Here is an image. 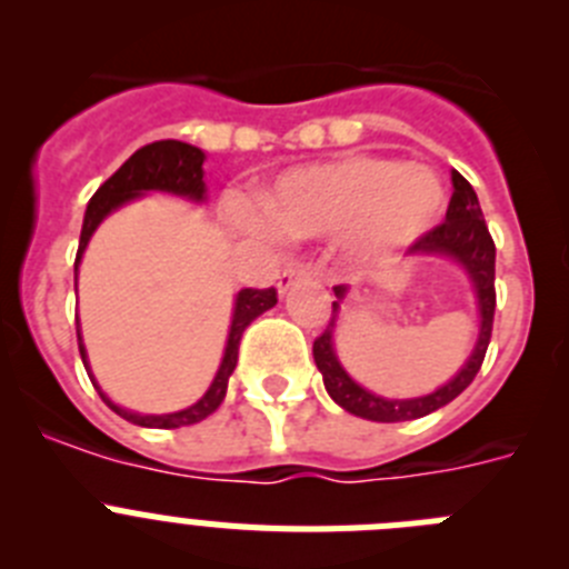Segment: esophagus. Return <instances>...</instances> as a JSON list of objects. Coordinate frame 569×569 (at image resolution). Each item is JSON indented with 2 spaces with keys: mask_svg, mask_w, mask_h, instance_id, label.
I'll list each match as a JSON object with an SVG mask.
<instances>
[{
  "mask_svg": "<svg viewBox=\"0 0 569 569\" xmlns=\"http://www.w3.org/2000/svg\"><path fill=\"white\" fill-rule=\"evenodd\" d=\"M305 279H308V268H301V264H290V268L281 270L279 279H276V290H279V296H284L290 288H293L296 281H305Z\"/></svg>",
  "mask_w": 569,
  "mask_h": 569,
  "instance_id": "34e87169",
  "label": "esophagus"
}]
</instances>
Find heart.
Masks as SVG:
<instances>
[{
	"label": "heart",
	"instance_id": "heart-1",
	"mask_svg": "<svg viewBox=\"0 0 569 569\" xmlns=\"http://www.w3.org/2000/svg\"><path fill=\"white\" fill-rule=\"evenodd\" d=\"M445 202V182L427 164L345 156L281 173L261 202V222L293 241L341 233L347 261L376 264L425 239Z\"/></svg>",
	"mask_w": 569,
	"mask_h": 569
}]
</instances>
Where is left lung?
<instances>
[{
	"instance_id": "obj_1",
	"label": "left lung",
	"mask_w": 569,
	"mask_h": 569,
	"mask_svg": "<svg viewBox=\"0 0 569 569\" xmlns=\"http://www.w3.org/2000/svg\"><path fill=\"white\" fill-rule=\"evenodd\" d=\"M450 179H453V199H450V208H447L445 224H439L425 239L416 241L413 248L407 250V256L410 259L456 261L465 270L472 288V299H476V313H479L476 345H472L465 365L456 370V376H450L445 385L436 387L433 393L413 396V399H387V396L361 387L339 361V353H336V321H339L341 305H345L350 288L347 284L333 288V316H330L328 330L313 341V359L330 399L341 410L359 416V419L410 421L433 413L439 407L450 405L459 393H465L470 381L476 379V373H479L481 361H485L492 333V313H496V288H492L496 284V244L490 239V230H487L485 216H481L479 208V196H476L472 184L459 170H453Z\"/></svg>"
}]
</instances>
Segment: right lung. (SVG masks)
<instances>
[{"label":"right lung","mask_w":569,"mask_h":569,"mask_svg":"<svg viewBox=\"0 0 569 569\" xmlns=\"http://www.w3.org/2000/svg\"><path fill=\"white\" fill-rule=\"evenodd\" d=\"M204 150L196 148V144L188 142H176V139H164V142L144 144V148L136 150L122 168L110 176L108 182L90 196L88 210H84V222H82V236H79V253L77 264H73V279L79 273V261H82L84 250H88L90 236L97 233L99 224L108 219L113 210L124 208L133 199H142L148 193H170V196H182L193 204L208 202V184H204ZM276 305V290H253L244 288L236 293L233 299V313H230V328H228V341H224V353L222 361H219V370H216L213 381L204 390V396L199 401H193L184 410H176V413H136V410H128V407L116 405L108 393H104L99 381L90 373V361L88 350H84L82 330H77L79 336V353H82V365L88 370L90 381L99 390L104 405L113 410L116 416L128 419L130 425L139 427H156V430H173V427L182 425H196V421L208 419L210 413L219 410V405L224 401V393H228V381L236 370V359H239V341L241 333L248 330L250 321L256 316H261L264 310H270Z\"/></svg>","instance_id":"obj_1"}]
</instances>
